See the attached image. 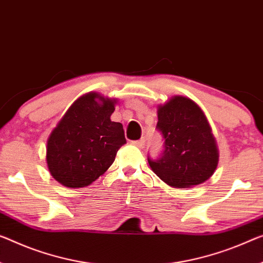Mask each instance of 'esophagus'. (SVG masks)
Masks as SVG:
<instances>
[{
    "label": "esophagus",
    "mask_w": 263,
    "mask_h": 263,
    "mask_svg": "<svg viewBox=\"0 0 263 263\" xmlns=\"http://www.w3.org/2000/svg\"><path fill=\"white\" fill-rule=\"evenodd\" d=\"M133 144L136 145V147H139V148H143L145 145V140L141 139V140H137V141H133Z\"/></svg>",
    "instance_id": "esophagus-1"
}]
</instances>
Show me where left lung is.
I'll return each mask as SVG.
<instances>
[{"label": "left lung", "instance_id": "obj_1", "mask_svg": "<svg viewBox=\"0 0 263 263\" xmlns=\"http://www.w3.org/2000/svg\"><path fill=\"white\" fill-rule=\"evenodd\" d=\"M156 129L163 151L148 162L157 176L175 188L200 184L211 177L219 162L215 139L207 118L195 102L175 96L157 110Z\"/></svg>", "mask_w": 263, "mask_h": 263}]
</instances>
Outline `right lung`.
I'll use <instances>...</instances> for the list:
<instances>
[{"label": "right lung", "mask_w": 263, "mask_h": 263, "mask_svg": "<svg viewBox=\"0 0 263 263\" xmlns=\"http://www.w3.org/2000/svg\"><path fill=\"white\" fill-rule=\"evenodd\" d=\"M114 104L115 101L89 92L71 104L51 132L47 163L60 183L86 187L114 162L116 153L127 142L122 124L110 120Z\"/></svg>", "instance_id": "add662e5"}]
</instances>
